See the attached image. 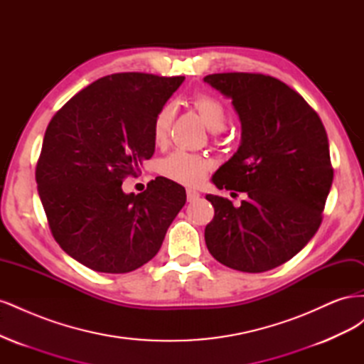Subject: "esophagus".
Wrapping results in <instances>:
<instances>
[{"instance_id":"34e87169","label":"esophagus","mask_w":364,"mask_h":364,"mask_svg":"<svg viewBox=\"0 0 364 364\" xmlns=\"http://www.w3.org/2000/svg\"><path fill=\"white\" fill-rule=\"evenodd\" d=\"M199 197H200V194L197 193L196 190H186V199H188L190 203L199 200Z\"/></svg>"}]
</instances>
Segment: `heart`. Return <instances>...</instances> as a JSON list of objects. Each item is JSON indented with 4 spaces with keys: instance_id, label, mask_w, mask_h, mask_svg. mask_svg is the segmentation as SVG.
Wrapping results in <instances>:
<instances>
[{
    "instance_id": "b5f03b06",
    "label": "heart",
    "mask_w": 364,
    "mask_h": 364,
    "mask_svg": "<svg viewBox=\"0 0 364 364\" xmlns=\"http://www.w3.org/2000/svg\"><path fill=\"white\" fill-rule=\"evenodd\" d=\"M191 106L200 115L203 123L213 132H222L228 123V109L217 97L200 92L190 98ZM174 115L173 105L167 103L159 107L151 123V138L156 146L165 144L168 139L171 121ZM161 173L167 179L183 185H197L203 181L209 171V162L196 153L186 150H176L167 158H164L159 165Z\"/></svg>"
}]
</instances>
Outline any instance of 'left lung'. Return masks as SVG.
Listing matches in <instances>:
<instances>
[{
    "label": "left lung",
    "instance_id": "left-lung-1",
    "mask_svg": "<svg viewBox=\"0 0 364 364\" xmlns=\"http://www.w3.org/2000/svg\"><path fill=\"white\" fill-rule=\"evenodd\" d=\"M203 80L232 98L243 130L213 182L247 196L238 208L206 196L214 206L208 250L234 270H272L304 249L322 223L334 178L326 130L302 95L272 75L220 73Z\"/></svg>",
    "mask_w": 364,
    "mask_h": 364
}]
</instances>
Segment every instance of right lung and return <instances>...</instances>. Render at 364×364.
Segmentation results:
<instances>
[{"label":"right lung","mask_w":364,"mask_h":364,"mask_svg":"<svg viewBox=\"0 0 364 364\" xmlns=\"http://www.w3.org/2000/svg\"><path fill=\"white\" fill-rule=\"evenodd\" d=\"M183 79L106 75L50 121L36 165L39 197L54 240L91 270L127 273L144 266L186 202L183 186L165 178L139 194L121 188L155 153L153 118Z\"/></svg>","instance_id":"1"}]
</instances>
